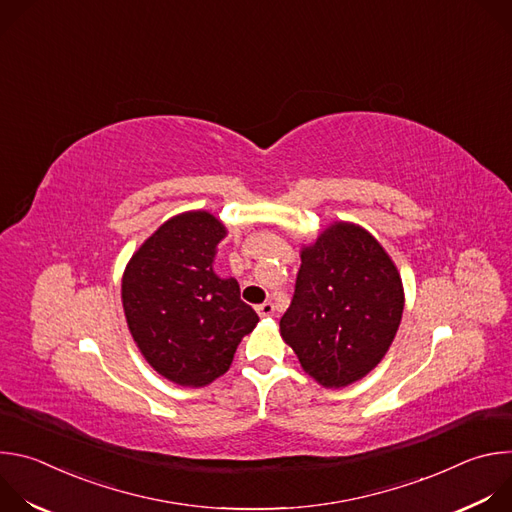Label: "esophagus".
Here are the masks:
<instances>
[{
  "label": "esophagus",
  "mask_w": 512,
  "mask_h": 512,
  "mask_svg": "<svg viewBox=\"0 0 512 512\" xmlns=\"http://www.w3.org/2000/svg\"><path fill=\"white\" fill-rule=\"evenodd\" d=\"M273 304L271 302H263V304H259L257 306V314L261 316V318H269V316H273Z\"/></svg>",
  "instance_id": "obj_1"
}]
</instances>
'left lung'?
<instances>
[{
	"instance_id": "obj_1",
	"label": "left lung",
	"mask_w": 512,
	"mask_h": 512,
	"mask_svg": "<svg viewBox=\"0 0 512 512\" xmlns=\"http://www.w3.org/2000/svg\"><path fill=\"white\" fill-rule=\"evenodd\" d=\"M403 314L397 267L364 229L338 223L302 251L294 298L279 320L283 340L324 387L371 373Z\"/></svg>"
}]
</instances>
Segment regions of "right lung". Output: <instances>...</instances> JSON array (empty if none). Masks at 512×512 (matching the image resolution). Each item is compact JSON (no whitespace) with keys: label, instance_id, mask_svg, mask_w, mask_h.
I'll list each match as a JSON object with an SVG mask.
<instances>
[{"label":"right lung","instance_id":"obj_1","mask_svg":"<svg viewBox=\"0 0 512 512\" xmlns=\"http://www.w3.org/2000/svg\"><path fill=\"white\" fill-rule=\"evenodd\" d=\"M221 221L204 210L164 223L131 257L121 285L133 340L166 379L204 387L229 371L259 316L241 300L237 279L212 271Z\"/></svg>","mask_w":512,"mask_h":512}]
</instances>
